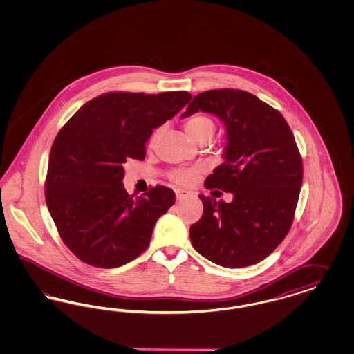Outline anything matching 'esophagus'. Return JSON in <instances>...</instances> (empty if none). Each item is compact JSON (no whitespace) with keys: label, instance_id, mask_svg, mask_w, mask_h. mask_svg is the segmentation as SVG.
<instances>
[{"label":"esophagus","instance_id":"obj_1","mask_svg":"<svg viewBox=\"0 0 354 354\" xmlns=\"http://www.w3.org/2000/svg\"><path fill=\"white\" fill-rule=\"evenodd\" d=\"M175 195H176V199H178V201H180V199L185 196V191L180 189V188H176V189H175Z\"/></svg>","mask_w":354,"mask_h":354}]
</instances>
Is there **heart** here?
Instances as JSON below:
<instances>
[{
  "label": "heart",
  "instance_id": "1",
  "mask_svg": "<svg viewBox=\"0 0 354 354\" xmlns=\"http://www.w3.org/2000/svg\"><path fill=\"white\" fill-rule=\"evenodd\" d=\"M185 131L188 136L195 142L201 138H207L211 136L215 133V123L214 120L207 117V115H195L192 118L188 119L185 124ZM158 133H155L152 139L156 136ZM201 169H176L172 172V179L180 185H191L199 175Z\"/></svg>",
  "mask_w": 354,
  "mask_h": 354
}]
</instances>
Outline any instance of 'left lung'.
I'll use <instances>...</instances> for the list:
<instances>
[{
  "mask_svg": "<svg viewBox=\"0 0 354 354\" xmlns=\"http://www.w3.org/2000/svg\"><path fill=\"white\" fill-rule=\"evenodd\" d=\"M208 113L225 127L224 162L205 188L232 202L199 195L203 216L189 228L194 248L224 268L260 263L284 240L303 183V162L284 117L251 93L234 88L198 94L182 118ZM219 192V191H218Z\"/></svg>",
  "mask_w": 354,
  "mask_h": 354,
  "instance_id": "obj_1",
  "label": "left lung"
}]
</instances>
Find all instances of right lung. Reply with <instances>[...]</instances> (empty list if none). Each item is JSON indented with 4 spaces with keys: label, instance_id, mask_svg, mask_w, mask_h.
Here are the masks:
<instances>
[{
    "label": "right lung",
    "instance_id": "add662e5",
    "mask_svg": "<svg viewBox=\"0 0 354 354\" xmlns=\"http://www.w3.org/2000/svg\"><path fill=\"white\" fill-rule=\"evenodd\" d=\"M187 91L100 95L68 119L54 139L45 195L68 250L98 268H117L146 251L152 230L175 203L163 185L133 198L123 187L129 159L143 160L153 129L174 118Z\"/></svg>",
    "mask_w": 354,
    "mask_h": 354
}]
</instances>
